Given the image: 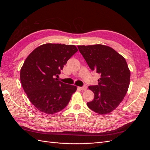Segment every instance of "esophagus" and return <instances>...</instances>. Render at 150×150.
Returning a JSON list of instances; mask_svg holds the SVG:
<instances>
[{
	"instance_id": "1",
	"label": "esophagus",
	"mask_w": 150,
	"mask_h": 150,
	"mask_svg": "<svg viewBox=\"0 0 150 150\" xmlns=\"http://www.w3.org/2000/svg\"><path fill=\"white\" fill-rule=\"evenodd\" d=\"M79 89H80L81 90L86 91V89H87V86H83V87H80Z\"/></svg>"
}]
</instances>
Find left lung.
I'll list each match as a JSON object with an SVG mask.
<instances>
[{"instance_id":"left-lung-1","label":"left lung","mask_w":150,"mask_h":150,"mask_svg":"<svg viewBox=\"0 0 150 150\" xmlns=\"http://www.w3.org/2000/svg\"><path fill=\"white\" fill-rule=\"evenodd\" d=\"M90 69L101 74L98 85L89 86L94 99L87 106L99 115L114 111L123 100L130 82V71L123 56L102 44L78 46Z\"/></svg>"}]
</instances>
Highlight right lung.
I'll return each instance as SVG.
<instances>
[{
    "label": "right lung",
    "mask_w": 150,
    "mask_h": 150,
    "mask_svg": "<svg viewBox=\"0 0 150 150\" xmlns=\"http://www.w3.org/2000/svg\"><path fill=\"white\" fill-rule=\"evenodd\" d=\"M77 51L74 45L48 43L35 48L26 58L20 72L21 84L30 103L40 111L52 115L69 103L77 87L57 78Z\"/></svg>",
    "instance_id": "add662e5"
}]
</instances>
